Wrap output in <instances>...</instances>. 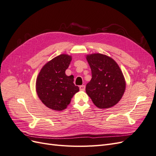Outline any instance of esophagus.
I'll return each mask as SVG.
<instances>
[{
	"label": "esophagus",
	"mask_w": 156,
	"mask_h": 156,
	"mask_svg": "<svg viewBox=\"0 0 156 156\" xmlns=\"http://www.w3.org/2000/svg\"><path fill=\"white\" fill-rule=\"evenodd\" d=\"M79 89H80V90L84 91V90H85V86H84V85H81V86L79 87Z\"/></svg>",
	"instance_id": "obj_1"
}]
</instances>
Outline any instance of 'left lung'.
<instances>
[{"label":"left lung","mask_w":156,"mask_h":156,"mask_svg":"<svg viewBox=\"0 0 156 156\" xmlns=\"http://www.w3.org/2000/svg\"><path fill=\"white\" fill-rule=\"evenodd\" d=\"M92 79L86 92L94 104L100 108H110L119 102L124 93L126 82L119 65L108 56L96 53L87 56Z\"/></svg>","instance_id":"8db88e82"}]
</instances>
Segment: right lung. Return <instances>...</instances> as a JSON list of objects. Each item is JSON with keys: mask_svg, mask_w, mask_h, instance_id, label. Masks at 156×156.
<instances>
[{"mask_svg": "<svg viewBox=\"0 0 156 156\" xmlns=\"http://www.w3.org/2000/svg\"><path fill=\"white\" fill-rule=\"evenodd\" d=\"M72 57L60 55L42 68L36 80V92L40 100L55 111H62L79 89L73 83V76H67L66 70Z\"/></svg>", "mask_w": 156, "mask_h": 156, "instance_id": "obj_1", "label": "right lung"}]
</instances>
